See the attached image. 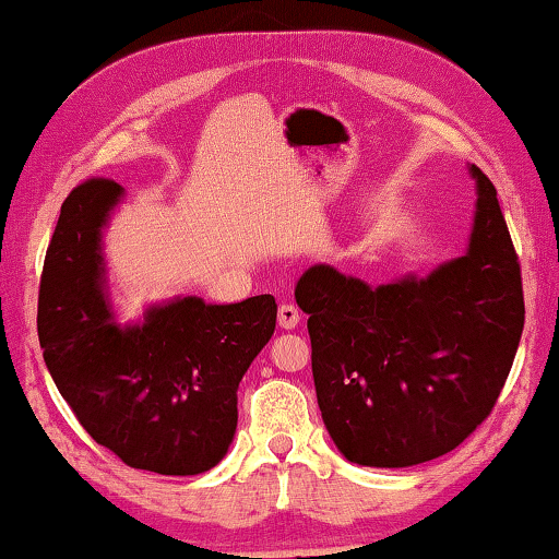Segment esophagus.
<instances>
[{
    "mask_svg": "<svg viewBox=\"0 0 559 559\" xmlns=\"http://www.w3.org/2000/svg\"><path fill=\"white\" fill-rule=\"evenodd\" d=\"M277 317H280V328H282V330H295L297 324H299V320H302V314H299V309H297L295 305H289V302L280 305Z\"/></svg>",
    "mask_w": 559,
    "mask_h": 559,
    "instance_id": "1",
    "label": "esophagus"
}]
</instances>
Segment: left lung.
I'll use <instances>...</instances> for the list:
<instances>
[{
	"label": "left lung",
	"mask_w": 559,
	"mask_h": 559,
	"mask_svg": "<svg viewBox=\"0 0 559 559\" xmlns=\"http://www.w3.org/2000/svg\"><path fill=\"white\" fill-rule=\"evenodd\" d=\"M477 187L467 252L390 285L314 264L295 287L309 314L324 427L349 462L409 467L448 454L492 412L525 328L520 262L497 190Z\"/></svg>",
	"instance_id": "obj_1"
}]
</instances>
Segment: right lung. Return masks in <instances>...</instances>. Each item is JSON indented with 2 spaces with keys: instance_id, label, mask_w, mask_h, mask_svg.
I'll list each match as a JSON object with an SVG mask.
<instances>
[{
  "instance_id": "obj_1",
  "label": "right lung",
  "mask_w": 559,
  "mask_h": 559,
  "mask_svg": "<svg viewBox=\"0 0 559 559\" xmlns=\"http://www.w3.org/2000/svg\"><path fill=\"white\" fill-rule=\"evenodd\" d=\"M119 197L117 182L90 179L64 200L41 270L39 345L94 442L136 469L200 475L235 440L237 388L274 334L277 302L175 297L119 324L102 254Z\"/></svg>"
}]
</instances>
